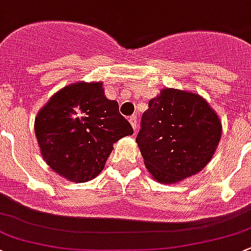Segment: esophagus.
Here are the masks:
<instances>
[{
    "instance_id": "34e87169",
    "label": "esophagus",
    "mask_w": 251,
    "mask_h": 251,
    "mask_svg": "<svg viewBox=\"0 0 251 251\" xmlns=\"http://www.w3.org/2000/svg\"><path fill=\"white\" fill-rule=\"evenodd\" d=\"M137 115H132V117H130V119H128V121H130L131 126H132V128L134 131L137 130Z\"/></svg>"
}]
</instances>
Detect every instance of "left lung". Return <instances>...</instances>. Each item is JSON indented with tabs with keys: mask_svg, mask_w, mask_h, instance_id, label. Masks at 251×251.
Here are the masks:
<instances>
[{
	"mask_svg": "<svg viewBox=\"0 0 251 251\" xmlns=\"http://www.w3.org/2000/svg\"><path fill=\"white\" fill-rule=\"evenodd\" d=\"M137 136L144 165L161 184L201 172L221 138L220 118L199 94L165 88L149 101Z\"/></svg>",
	"mask_w": 251,
	"mask_h": 251,
	"instance_id": "left-lung-1",
	"label": "left lung"
}]
</instances>
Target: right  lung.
<instances>
[{"label": "right lung", "instance_id": "1", "mask_svg": "<svg viewBox=\"0 0 251 251\" xmlns=\"http://www.w3.org/2000/svg\"><path fill=\"white\" fill-rule=\"evenodd\" d=\"M102 81H78L55 92L35 119L43 160L54 172L75 183L96 178L113 144L132 127L119 104L104 96Z\"/></svg>", "mask_w": 251, "mask_h": 251}]
</instances>
